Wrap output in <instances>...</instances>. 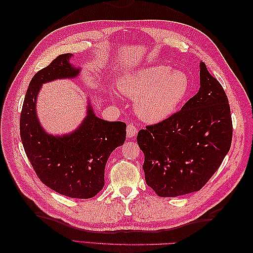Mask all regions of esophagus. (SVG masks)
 <instances>
[{"label": "esophagus", "instance_id": "esophagus-1", "mask_svg": "<svg viewBox=\"0 0 253 253\" xmlns=\"http://www.w3.org/2000/svg\"><path fill=\"white\" fill-rule=\"evenodd\" d=\"M138 133V129L136 128V126L131 125V124H129V125L127 126V137L128 138H133Z\"/></svg>", "mask_w": 253, "mask_h": 253}]
</instances>
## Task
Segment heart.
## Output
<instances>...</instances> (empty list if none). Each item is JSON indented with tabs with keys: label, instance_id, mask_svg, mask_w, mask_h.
<instances>
[{
	"label": "heart",
	"instance_id": "1",
	"mask_svg": "<svg viewBox=\"0 0 253 253\" xmlns=\"http://www.w3.org/2000/svg\"><path fill=\"white\" fill-rule=\"evenodd\" d=\"M123 94L133 100L136 114L143 122L155 124L168 120L189 90L187 75L155 64L124 74L118 79Z\"/></svg>",
	"mask_w": 253,
	"mask_h": 253
}]
</instances>
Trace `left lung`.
I'll return each instance as SVG.
<instances>
[{"label":"left lung","instance_id":"obj_1","mask_svg":"<svg viewBox=\"0 0 253 253\" xmlns=\"http://www.w3.org/2000/svg\"><path fill=\"white\" fill-rule=\"evenodd\" d=\"M200 88L179 112L138 132L146 182L160 197L200 190L218 169L232 144L226 93L200 62Z\"/></svg>","mask_w":253,"mask_h":253}]
</instances>
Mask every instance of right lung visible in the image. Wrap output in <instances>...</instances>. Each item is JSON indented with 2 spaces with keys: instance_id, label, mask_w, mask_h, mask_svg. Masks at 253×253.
Listing matches in <instances>:
<instances>
[{
  "instance_id": "obj_1",
  "label": "right lung",
  "mask_w": 253,
  "mask_h": 253,
  "mask_svg": "<svg viewBox=\"0 0 253 253\" xmlns=\"http://www.w3.org/2000/svg\"><path fill=\"white\" fill-rule=\"evenodd\" d=\"M72 54L57 56L38 72L29 84L20 115V138L40 180L60 195L90 199L104 186L107 160L126 139V124L107 122L95 115L90 98L83 122L71 132L49 133L37 114L42 84L60 79H77L82 67L72 63Z\"/></svg>"
}]
</instances>
